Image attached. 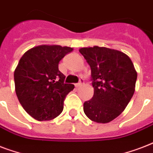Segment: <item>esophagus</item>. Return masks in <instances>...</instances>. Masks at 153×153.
<instances>
[{
	"mask_svg": "<svg viewBox=\"0 0 153 153\" xmlns=\"http://www.w3.org/2000/svg\"><path fill=\"white\" fill-rule=\"evenodd\" d=\"M83 84H84V80L82 79H80V80H79V83L75 84V86H76V87H79V86H82Z\"/></svg>",
	"mask_w": 153,
	"mask_h": 153,
	"instance_id": "1",
	"label": "esophagus"
}]
</instances>
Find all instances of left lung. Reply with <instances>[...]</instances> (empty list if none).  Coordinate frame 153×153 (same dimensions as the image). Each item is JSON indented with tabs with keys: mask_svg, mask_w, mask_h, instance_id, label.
I'll list each match as a JSON object with an SVG mask.
<instances>
[{
	"mask_svg": "<svg viewBox=\"0 0 153 153\" xmlns=\"http://www.w3.org/2000/svg\"><path fill=\"white\" fill-rule=\"evenodd\" d=\"M91 69L94 96L83 104L85 114L97 123H108L120 115L135 91L137 73L124 52L105 47L82 48Z\"/></svg>",
	"mask_w": 153,
	"mask_h": 153,
	"instance_id": "1",
	"label": "left lung"
}]
</instances>
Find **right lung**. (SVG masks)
<instances>
[{"label":"right lung","instance_id":"right-lung-1","mask_svg":"<svg viewBox=\"0 0 153 153\" xmlns=\"http://www.w3.org/2000/svg\"><path fill=\"white\" fill-rule=\"evenodd\" d=\"M72 48L39 45L22 55L14 71L15 91L25 110L37 121H49L63 109V102L73 84L65 83L59 62Z\"/></svg>","mask_w":153,"mask_h":153}]
</instances>
